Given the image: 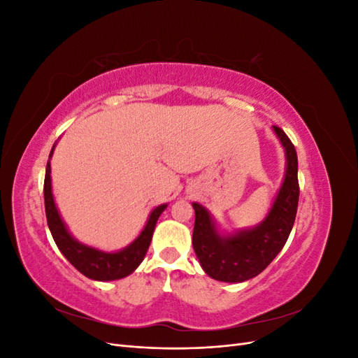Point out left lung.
<instances>
[{
    "mask_svg": "<svg viewBox=\"0 0 358 358\" xmlns=\"http://www.w3.org/2000/svg\"><path fill=\"white\" fill-rule=\"evenodd\" d=\"M273 131L285 149L287 167L272 209L262 222L254 229L224 236L216 229L209 210L199 203H192L196 210L194 251L204 272L216 280L243 282L262 273L284 248L294 225L300 194L297 152L284 129L275 125Z\"/></svg>",
    "mask_w": 358,
    "mask_h": 358,
    "instance_id": "obj_1",
    "label": "left lung"
}]
</instances>
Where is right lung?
Here are the masks:
<instances>
[{"label": "right lung", "instance_id": "right-lung-1", "mask_svg": "<svg viewBox=\"0 0 358 358\" xmlns=\"http://www.w3.org/2000/svg\"><path fill=\"white\" fill-rule=\"evenodd\" d=\"M53 149H55V145H53L50 150L49 159L53 154ZM43 192H45V209L48 225L53 241H55L62 255L66 257L82 275L94 280H115L131 275L140 266V263L143 262L150 241H152L157 221L159 218V215L167 208V204H161L150 212L145 229L138 234L137 239L129 243L127 248L121 249V251L117 252H104L100 251V249L86 246L76 241L70 234L66 224H64L52 194L50 161H48L46 166L45 188H43Z\"/></svg>", "mask_w": 358, "mask_h": 358}]
</instances>
